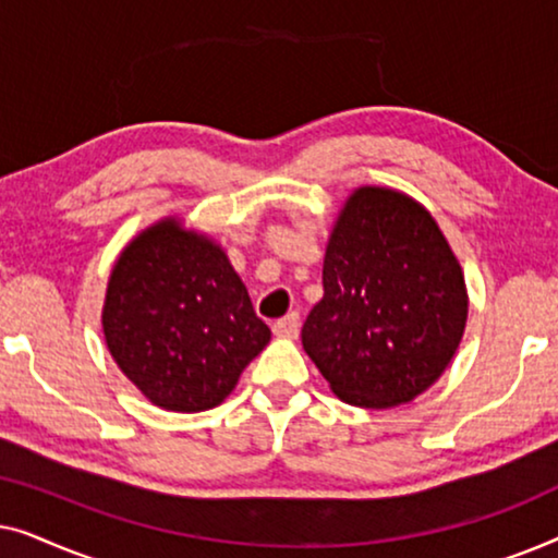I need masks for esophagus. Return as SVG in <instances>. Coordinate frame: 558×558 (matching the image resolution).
I'll use <instances>...</instances> for the list:
<instances>
[{
    "instance_id": "1",
    "label": "esophagus",
    "mask_w": 558,
    "mask_h": 558,
    "mask_svg": "<svg viewBox=\"0 0 558 558\" xmlns=\"http://www.w3.org/2000/svg\"><path fill=\"white\" fill-rule=\"evenodd\" d=\"M271 330L277 338H296V332H300V315H296V312H289L287 317L274 323Z\"/></svg>"
}]
</instances>
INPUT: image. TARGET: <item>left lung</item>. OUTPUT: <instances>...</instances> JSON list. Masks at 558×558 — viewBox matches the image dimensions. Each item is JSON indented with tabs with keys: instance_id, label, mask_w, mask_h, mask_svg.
<instances>
[{
	"instance_id": "left-lung-1",
	"label": "left lung",
	"mask_w": 558,
	"mask_h": 558,
	"mask_svg": "<svg viewBox=\"0 0 558 558\" xmlns=\"http://www.w3.org/2000/svg\"><path fill=\"white\" fill-rule=\"evenodd\" d=\"M323 284L302 345L342 401L388 409L445 373L462 340L468 294L422 205L386 187L355 190L327 243Z\"/></svg>"
}]
</instances>
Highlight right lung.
<instances>
[{"label": "right lung", "mask_w": 558, "mask_h": 558, "mask_svg": "<svg viewBox=\"0 0 558 558\" xmlns=\"http://www.w3.org/2000/svg\"><path fill=\"white\" fill-rule=\"evenodd\" d=\"M104 335L124 376L170 411L218 407L271 330L208 239L162 220L113 266Z\"/></svg>", "instance_id": "right-lung-1"}]
</instances>
